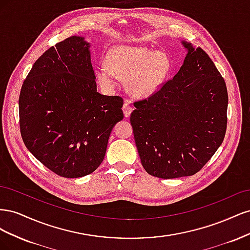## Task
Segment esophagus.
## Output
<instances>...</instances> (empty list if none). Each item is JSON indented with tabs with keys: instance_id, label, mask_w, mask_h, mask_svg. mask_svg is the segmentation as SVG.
Segmentation results:
<instances>
[{
	"instance_id": "34e87169",
	"label": "esophagus",
	"mask_w": 250,
	"mask_h": 250,
	"mask_svg": "<svg viewBox=\"0 0 250 250\" xmlns=\"http://www.w3.org/2000/svg\"><path fill=\"white\" fill-rule=\"evenodd\" d=\"M122 109H123V112H124V116H125L126 118L130 116V113H131V111H132V108H131V106L129 105V102L125 101L124 104H123Z\"/></svg>"
}]
</instances>
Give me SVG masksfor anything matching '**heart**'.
I'll use <instances>...</instances> for the list:
<instances>
[{
  "label": "heart",
  "instance_id": "b5f03b06",
  "mask_svg": "<svg viewBox=\"0 0 250 250\" xmlns=\"http://www.w3.org/2000/svg\"><path fill=\"white\" fill-rule=\"evenodd\" d=\"M107 64L97 70L100 84L112 88L117 85L116 76L128 79L130 92L140 97L149 96L158 89L171 67L167 54L135 46L112 49L107 56Z\"/></svg>",
  "mask_w": 250,
  "mask_h": 250
}]
</instances>
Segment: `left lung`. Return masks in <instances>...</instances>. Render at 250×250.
Returning <instances> with one entry per match:
<instances>
[{
  "label": "left lung",
  "mask_w": 250,
  "mask_h": 250,
  "mask_svg": "<svg viewBox=\"0 0 250 250\" xmlns=\"http://www.w3.org/2000/svg\"><path fill=\"white\" fill-rule=\"evenodd\" d=\"M188 54L172 79L130 115L135 145L150 175L170 179L200 171L223 142L229 95L221 74L200 47Z\"/></svg>",
  "instance_id": "8db88e82"
}]
</instances>
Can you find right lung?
I'll return each instance as SVG.
<instances>
[{"instance_id":"1","label":"right lung","mask_w":250,"mask_h":250,"mask_svg":"<svg viewBox=\"0 0 250 250\" xmlns=\"http://www.w3.org/2000/svg\"><path fill=\"white\" fill-rule=\"evenodd\" d=\"M88 43L71 36L49 48L22 83L20 129L26 147L58 176L93 173L106 152L123 98L97 92Z\"/></svg>"}]
</instances>
